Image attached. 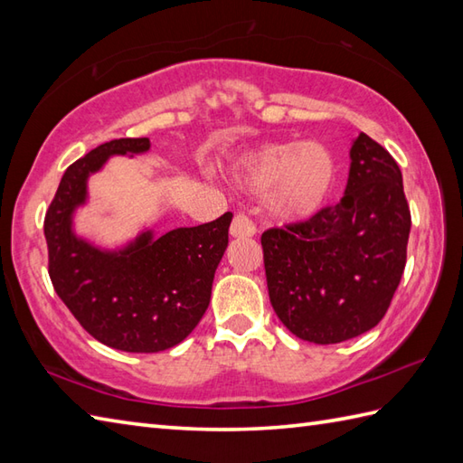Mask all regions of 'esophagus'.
<instances>
[{
	"instance_id": "obj_1",
	"label": "esophagus",
	"mask_w": 463,
	"mask_h": 463,
	"mask_svg": "<svg viewBox=\"0 0 463 463\" xmlns=\"http://www.w3.org/2000/svg\"><path fill=\"white\" fill-rule=\"evenodd\" d=\"M257 234V226L249 219L247 214L237 213L234 214V219L231 222V237L234 239H249Z\"/></svg>"
}]
</instances>
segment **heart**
<instances>
[{"label":"heart","instance_id":"1","mask_svg":"<svg viewBox=\"0 0 463 463\" xmlns=\"http://www.w3.org/2000/svg\"><path fill=\"white\" fill-rule=\"evenodd\" d=\"M336 159L318 141L267 143L232 165L231 179L241 191L264 193L274 219L298 222L317 214L336 181Z\"/></svg>","mask_w":463,"mask_h":463}]
</instances>
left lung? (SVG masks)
<instances>
[{
	"label": "left lung",
	"instance_id": "left-lung-1",
	"mask_svg": "<svg viewBox=\"0 0 463 463\" xmlns=\"http://www.w3.org/2000/svg\"><path fill=\"white\" fill-rule=\"evenodd\" d=\"M410 226L398 163L360 133L340 203L262 234L269 297L280 322L314 344H338L376 326L404 274Z\"/></svg>",
	"mask_w": 463,
	"mask_h": 463
}]
</instances>
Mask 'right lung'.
Masks as SVG:
<instances>
[{"instance_id": "right-lung-1", "label": "right lung", "mask_w": 463, "mask_h": 463, "mask_svg": "<svg viewBox=\"0 0 463 463\" xmlns=\"http://www.w3.org/2000/svg\"><path fill=\"white\" fill-rule=\"evenodd\" d=\"M151 141L115 139L65 171L45 214L49 277L77 322L115 350L153 354L181 344L209 308L214 272L229 244L232 213L156 237L143 226L133 239L101 247L75 229L90 203V179L111 156L145 155Z\"/></svg>"}]
</instances>
